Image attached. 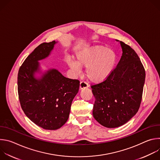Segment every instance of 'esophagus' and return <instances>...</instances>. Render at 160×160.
<instances>
[{
    "instance_id": "obj_1",
    "label": "esophagus",
    "mask_w": 160,
    "mask_h": 160,
    "mask_svg": "<svg viewBox=\"0 0 160 160\" xmlns=\"http://www.w3.org/2000/svg\"><path fill=\"white\" fill-rule=\"evenodd\" d=\"M89 87V85L86 83L85 82H81L80 83V89H83V88H85Z\"/></svg>"
}]
</instances>
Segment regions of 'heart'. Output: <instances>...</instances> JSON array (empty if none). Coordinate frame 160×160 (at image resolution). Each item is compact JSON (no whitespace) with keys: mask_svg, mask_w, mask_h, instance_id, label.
Listing matches in <instances>:
<instances>
[{"mask_svg":"<svg viewBox=\"0 0 160 160\" xmlns=\"http://www.w3.org/2000/svg\"><path fill=\"white\" fill-rule=\"evenodd\" d=\"M117 54L113 50L104 46H94L77 52L75 61L67 58V63L72 70L78 73L80 66L86 67L88 78L94 82L106 80L115 70Z\"/></svg>","mask_w":160,"mask_h":160,"instance_id":"b5f03b06","label":"heart"}]
</instances>
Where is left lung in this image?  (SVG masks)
<instances>
[{
    "label": "left lung",
    "instance_id": "8db88e82",
    "mask_svg": "<svg viewBox=\"0 0 160 160\" xmlns=\"http://www.w3.org/2000/svg\"><path fill=\"white\" fill-rule=\"evenodd\" d=\"M120 42L122 56L104 82L91 86L95 98L93 117L102 126L116 128L138 112L142 100L146 72L139 57L129 45Z\"/></svg>",
    "mask_w": 160,
    "mask_h": 160
}]
</instances>
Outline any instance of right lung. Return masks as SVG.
I'll use <instances>...</instances> for the list:
<instances>
[{
	"mask_svg": "<svg viewBox=\"0 0 160 160\" xmlns=\"http://www.w3.org/2000/svg\"><path fill=\"white\" fill-rule=\"evenodd\" d=\"M57 42L39 45L27 58L18 75V91L22 109L35 124L46 130L61 128L69 117L80 82L64 77L56 69L40 72L38 61L48 58Z\"/></svg>",
	"mask_w": 160,
	"mask_h": 160,
	"instance_id": "add662e5",
	"label": "right lung"
}]
</instances>
